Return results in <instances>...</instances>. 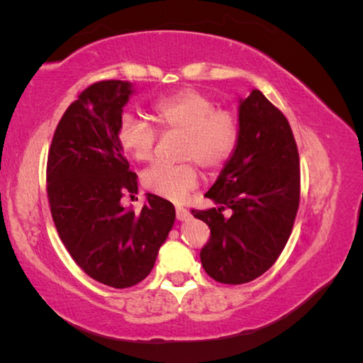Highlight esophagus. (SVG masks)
<instances>
[{"label":"esophagus","instance_id":"esophagus-1","mask_svg":"<svg viewBox=\"0 0 363 363\" xmlns=\"http://www.w3.org/2000/svg\"><path fill=\"white\" fill-rule=\"evenodd\" d=\"M189 216H190L189 210H186V208H182V206H176V218H177V220H186V219H189Z\"/></svg>","mask_w":363,"mask_h":363}]
</instances>
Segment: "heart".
Listing matches in <instances>:
<instances>
[{
    "instance_id": "heart-1",
    "label": "heart",
    "mask_w": 363,
    "mask_h": 363,
    "mask_svg": "<svg viewBox=\"0 0 363 363\" xmlns=\"http://www.w3.org/2000/svg\"><path fill=\"white\" fill-rule=\"evenodd\" d=\"M152 118L162 133L181 134L177 164L155 163L143 173V186L152 194L181 200L199 182V171H216L229 162L238 144L233 115L218 108L210 96L196 89H181L153 102ZM157 134L136 116L125 113L116 128V143L136 162H149Z\"/></svg>"
}]
</instances>
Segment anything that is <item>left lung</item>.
<instances>
[{"label":"left lung","instance_id":"1","mask_svg":"<svg viewBox=\"0 0 363 363\" xmlns=\"http://www.w3.org/2000/svg\"><path fill=\"white\" fill-rule=\"evenodd\" d=\"M238 125L237 149L205 195L218 208L192 210L211 230L201 266L227 285L248 284L274 266L301 199L299 153L286 116L253 89L240 102Z\"/></svg>","mask_w":363,"mask_h":363}]
</instances>
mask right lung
I'll list each match as a JSON object with an SVG mask.
<instances>
[{
	"label": "right lung",
	"instance_id": "obj_1",
	"mask_svg": "<svg viewBox=\"0 0 363 363\" xmlns=\"http://www.w3.org/2000/svg\"><path fill=\"white\" fill-rule=\"evenodd\" d=\"M131 93L121 79L82 91L54 131L46 164L60 240L83 272L112 288L138 285L150 274L176 218L173 203L152 194L140 213L121 205L126 194H138V174L116 143Z\"/></svg>",
	"mask_w": 363,
	"mask_h": 363
}]
</instances>
